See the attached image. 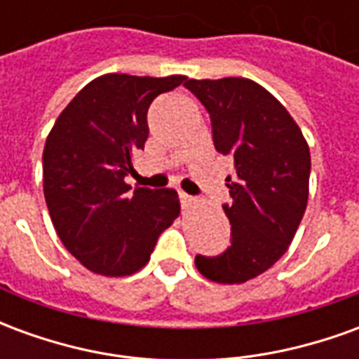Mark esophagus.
Returning <instances> with one entry per match:
<instances>
[{"instance_id": "34e87169", "label": "esophagus", "mask_w": 359, "mask_h": 359, "mask_svg": "<svg viewBox=\"0 0 359 359\" xmlns=\"http://www.w3.org/2000/svg\"><path fill=\"white\" fill-rule=\"evenodd\" d=\"M180 203H182L184 208H190V205H194L196 203V198L184 194V192H180Z\"/></svg>"}]
</instances>
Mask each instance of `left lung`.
<instances>
[{
    "label": "left lung",
    "mask_w": 359,
    "mask_h": 359,
    "mask_svg": "<svg viewBox=\"0 0 359 359\" xmlns=\"http://www.w3.org/2000/svg\"><path fill=\"white\" fill-rule=\"evenodd\" d=\"M211 117L213 144L234 159L225 205L233 241L217 257L196 256L203 277L242 285L277 264L298 231L309 194L308 142L283 103L242 76L184 82Z\"/></svg>",
    "instance_id": "1"
}]
</instances>
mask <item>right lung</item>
Wrapping results in <instances>:
<instances>
[{"label": "right lung", "mask_w": 359, "mask_h": 359, "mask_svg": "<svg viewBox=\"0 0 359 359\" xmlns=\"http://www.w3.org/2000/svg\"><path fill=\"white\" fill-rule=\"evenodd\" d=\"M187 76L109 73L88 82L55 121L43 146V196L65 248L103 277L149 262L157 236L179 217V194L126 184L148 140V107Z\"/></svg>", "instance_id": "1"}]
</instances>
